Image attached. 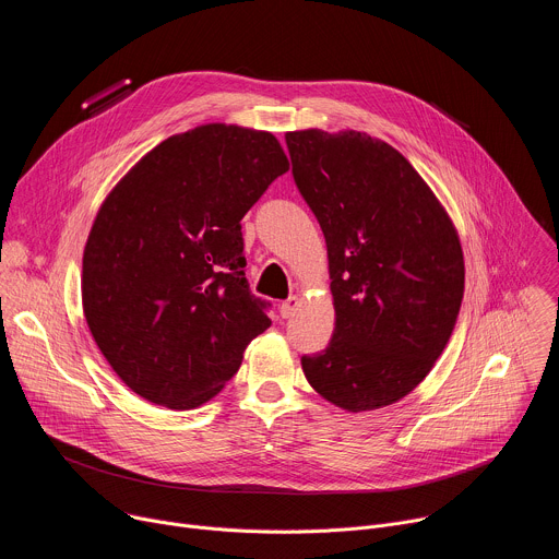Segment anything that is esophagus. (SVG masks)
<instances>
[{
    "label": "esophagus",
    "instance_id": "obj_1",
    "mask_svg": "<svg viewBox=\"0 0 559 559\" xmlns=\"http://www.w3.org/2000/svg\"><path fill=\"white\" fill-rule=\"evenodd\" d=\"M298 305H300L298 296H289L287 300H283V302L278 305V311H281V316H283V318H292V316L296 313Z\"/></svg>",
    "mask_w": 559,
    "mask_h": 559
}]
</instances>
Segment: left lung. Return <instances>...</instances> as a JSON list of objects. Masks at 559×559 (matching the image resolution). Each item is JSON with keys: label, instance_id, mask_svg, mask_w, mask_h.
Returning a JSON list of instances; mask_svg holds the SVG:
<instances>
[{"label": "left lung", "instance_id": "1", "mask_svg": "<svg viewBox=\"0 0 559 559\" xmlns=\"http://www.w3.org/2000/svg\"><path fill=\"white\" fill-rule=\"evenodd\" d=\"M294 181L328 243L336 325L307 382L360 414L412 393L444 352L464 294L457 229L389 143L358 130L285 134Z\"/></svg>", "mask_w": 559, "mask_h": 559}]
</instances>
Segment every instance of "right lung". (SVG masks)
<instances>
[{
	"label": "right lung",
	"instance_id": "right-lung-1",
	"mask_svg": "<svg viewBox=\"0 0 559 559\" xmlns=\"http://www.w3.org/2000/svg\"><path fill=\"white\" fill-rule=\"evenodd\" d=\"M287 170L272 132L205 123L152 147L104 199L84 248V316L147 403H207L272 325L248 289L241 218Z\"/></svg>",
	"mask_w": 559,
	"mask_h": 559
}]
</instances>
